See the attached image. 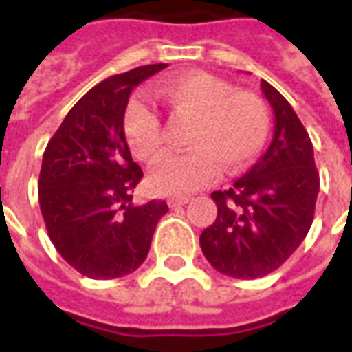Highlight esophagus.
Wrapping results in <instances>:
<instances>
[{"instance_id": "esophagus-1", "label": "esophagus", "mask_w": 352, "mask_h": 352, "mask_svg": "<svg viewBox=\"0 0 352 352\" xmlns=\"http://www.w3.org/2000/svg\"><path fill=\"white\" fill-rule=\"evenodd\" d=\"M188 201H190L188 196H171V198H168V206L171 207V209H175V207L186 206Z\"/></svg>"}]
</instances>
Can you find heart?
<instances>
[{
    "label": "heart",
    "instance_id": "1",
    "mask_svg": "<svg viewBox=\"0 0 352 352\" xmlns=\"http://www.w3.org/2000/svg\"><path fill=\"white\" fill-rule=\"evenodd\" d=\"M160 96L171 113L192 118L184 154L162 158L148 183L160 194H186L213 181L219 166L236 171L264 148L272 130V113L258 94L237 90L232 82L207 72L173 75L160 85ZM124 133L131 153L156 162L164 153V128L158 113L133 98L124 113Z\"/></svg>",
    "mask_w": 352,
    "mask_h": 352
}]
</instances>
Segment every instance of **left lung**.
<instances>
[{
    "mask_svg": "<svg viewBox=\"0 0 352 352\" xmlns=\"http://www.w3.org/2000/svg\"><path fill=\"white\" fill-rule=\"evenodd\" d=\"M275 113L270 148L228 190H217V219L201 232V251L217 272L258 279L300 247L313 222L320 181L307 130L283 96L262 80Z\"/></svg>",
    "mask_w": 352,
    "mask_h": 352,
    "instance_id": "1",
    "label": "left lung"
}]
</instances>
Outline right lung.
Wrapping results in <instances>:
<instances>
[{"mask_svg": "<svg viewBox=\"0 0 352 352\" xmlns=\"http://www.w3.org/2000/svg\"><path fill=\"white\" fill-rule=\"evenodd\" d=\"M166 64L141 65L88 90L45 148L39 206L60 256L90 279L135 272L151 249L166 201L133 206L143 169L131 160L124 113L133 87Z\"/></svg>", "mask_w": 352, "mask_h": 352, "instance_id": "add662e5", "label": "right lung"}]
</instances>
